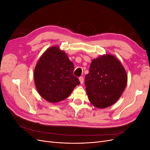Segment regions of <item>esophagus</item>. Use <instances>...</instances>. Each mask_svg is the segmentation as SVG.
Listing matches in <instances>:
<instances>
[{
    "mask_svg": "<svg viewBox=\"0 0 150 150\" xmlns=\"http://www.w3.org/2000/svg\"><path fill=\"white\" fill-rule=\"evenodd\" d=\"M79 79L80 83H81V84H83V83H84V78H83V77H80Z\"/></svg>",
    "mask_w": 150,
    "mask_h": 150,
    "instance_id": "esophagus-1",
    "label": "esophagus"
}]
</instances>
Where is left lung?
<instances>
[{
  "label": "left lung",
  "mask_w": 150,
  "mask_h": 150,
  "mask_svg": "<svg viewBox=\"0 0 150 150\" xmlns=\"http://www.w3.org/2000/svg\"><path fill=\"white\" fill-rule=\"evenodd\" d=\"M127 81L125 67L115 56L104 54L94 59L85 77L89 101L99 109L112 106L124 92Z\"/></svg>",
  "instance_id": "obj_1"
}]
</instances>
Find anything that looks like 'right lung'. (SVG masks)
<instances>
[{
  "label": "right lung",
  "instance_id": "obj_1",
  "mask_svg": "<svg viewBox=\"0 0 150 150\" xmlns=\"http://www.w3.org/2000/svg\"><path fill=\"white\" fill-rule=\"evenodd\" d=\"M74 64L58 46L48 48L40 56L34 71L35 88L45 100L52 103L66 99L80 84L72 72Z\"/></svg>",
  "mask_w": 150,
  "mask_h": 150
}]
</instances>
